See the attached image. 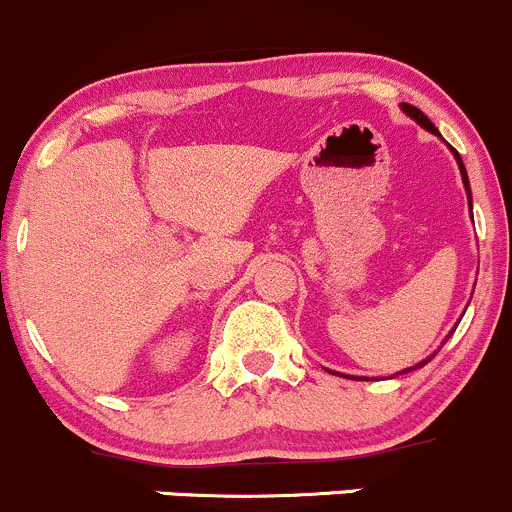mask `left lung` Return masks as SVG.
Returning a JSON list of instances; mask_svg holds the SVG:
<instances>
[{
	"instance_id": "8db88e82",
	"label": "left lung",
	"mask_w": 512,
	"mask_h": 512,
	"mask_svg": "<svg viewBox=\"0 0 512 512\" xmlns=\"http://www.w3.org/2000/svg\"><path fill=\"white\" fill-rule=\"evenodd\" d=\"M401 108H404V113H406V116H411V118H414V121L418 123V126H423V128H426V131L436 133V136H441V133H438V128L433 126V123L428 121V118H426V113H423V111H418V108H416V106H411V103H401ZM451 151H453V158H456L458 168H461V178H463V185H466L468 203H471V185H468L466 165H463V160H461V156H458V151H456V148H451ZM431 356H436V354H431ZM431 356H426V359H423V361H418L416 366H409V369H404V374H409V371H414V369H421V366H426L428 361H431Z\"/></svg>"
}]
</instances>
